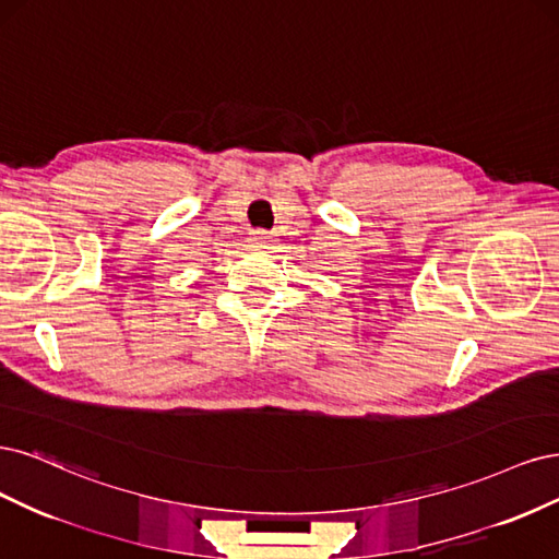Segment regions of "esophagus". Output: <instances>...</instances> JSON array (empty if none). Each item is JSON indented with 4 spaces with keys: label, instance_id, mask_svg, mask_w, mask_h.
<instances>
[{
    "label": "esophagus",
    "instance_id": "esophagus-1",
    "mask_svg": "<svg viewBox=\"0 0 559 559\" xmlns=\"http://www.w3.org/2000/svg\"><path fill=\"white\" fill-rule=\"evenodd\" d=\"M250 246L262 250V248H269L272 246V237H269V231H262V229H255L253 234H250Z\"/></svg>",
    "mask_w": 559,
    "mask_h": 559
}]
</instances>
